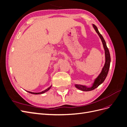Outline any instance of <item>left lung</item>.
Instances as JSON below:
<instances>
[{
    "label": "left lung",
    "mask_w": 127,
    "mask_h": 127,
    "mask_svg": "<svg viewBox=\"0 0 127 127\" xmlns=\"http://www.w3.org/2000/svg\"><path fill=\"white\" fill-rule=\"evenodd\" d=\"M94 29L95 30L96 32H97V33L98 34V35L99 37L101 38V39L102 40V43L103 45V47L104 49L105 50V63L104 64V66L103 67L102 70L101 72V74L98 75V76L96 78V79H95V82L93 84V85L92 87L88 88L86 87V86H82V85H76L75 86L78 88V89L82 90L83 91H90L92 90H93L95 89L100 84H101L104 80L105 79L107 75L108 74L109 70L110 68V62H111V57H110V52L108 48H107L106 42L104 39L103 37L101 34L99 33V31H98V29L97 28V27L95 25H93Z\"/></svg>",
    "instance_id": "left-lung-1"
}]
</instances>
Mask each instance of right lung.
<instances>
[{"instance_id":"add662e5","label":"right lung","mask_w":127,"mask_h":127,"mask_svg":"<svg viewBox=\"0 0 127 127\" xmlns=\"http://www.w3.org/2000/svg\"><path fill=\"white\" fill-rule=\"evenodd\" d=\"M51 87V86L50 87H49V88H48L47 89H46L45 90H44V91H42V92H40V93H33V92H29V91H28V92H29V93L33 94H43V93H45V92H47L48 91H49Z\"/></svg>"}]
</instances>
